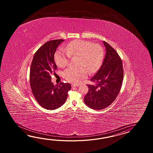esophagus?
<instances>
[{"mask_svg": "<svg viewBox=\"0 0 153 153\" xmlns=\"http://www.w3.org/2000/svg\"><path fill=\"white\" fill-rule=\"evenodd\" d=\"M79 86V85L75 84H72V87H76V86Z\"/></svg>", "mask_w": 153, "mask_h": 153, "instance_id": "1", "label": "esophagus"}]
</instances>
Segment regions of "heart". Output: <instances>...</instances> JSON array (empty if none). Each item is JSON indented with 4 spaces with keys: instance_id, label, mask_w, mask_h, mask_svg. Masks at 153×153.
I'll use <instances>...</instances> for the list:
<instances>
[{
    "instance_id": "b5f03b06",
    "label": "heart",
    "mask_w": 153,
    "mask_h": 153,
    "mask_svg": "<svg viewBox=\"0 0 153 153\" xmlns=\"http://www.w3.org/2000/svg\"><path fill=\"white\" fill-rule=\"evenodd\" d=\"M65 49H60L54 56L56 64L59 67L68 65L71 57L78 56V68L69 67L63 72L67 81L78 84L88 76V71L94 73L100 68L104 59V50L99 44L82 40H74L69 42Z\"/></svg>"
}]
</instances>
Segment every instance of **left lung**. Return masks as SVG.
I'll return each mask as SVG.
<instances>
[{"label":"left lung","instance_id":"obj_1","mask_svg":"<svg viewBox=\"0 0 153 153\" xmlns=\"http://www.w3.org/2000/svg\"><path fill=\"white\" fill-rule=\"evenodd\" d=\"M106 54L101 68L91 78L95 85H88L84 102L88 107L100 110L108 107L116 99L124 79L123 62L117 51L103 41Z\"/></svg>","mask_w":153,"mask_h":153}]
</instances>
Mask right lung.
<instances>
[{
	"label": "right lung",
	"instance_id": "obj_1",
	"mask_svg": "<svg viewBox=\"0 0 153 153\" xmlns=\"http://www.w3.org/2000/svg\"><path fill=\"white\" fill-rule=\"evenodd\" d=\"M63 39L49 41L36 51L31 63L29 81L33 94L42 107L54 110L64 104L71 88L69 83L61 82L55 86L51 82V75L57 69L54 54Z\"/></svg>",
	"mask_w": 153,
	"mask_h": 153
}]
</instances>
